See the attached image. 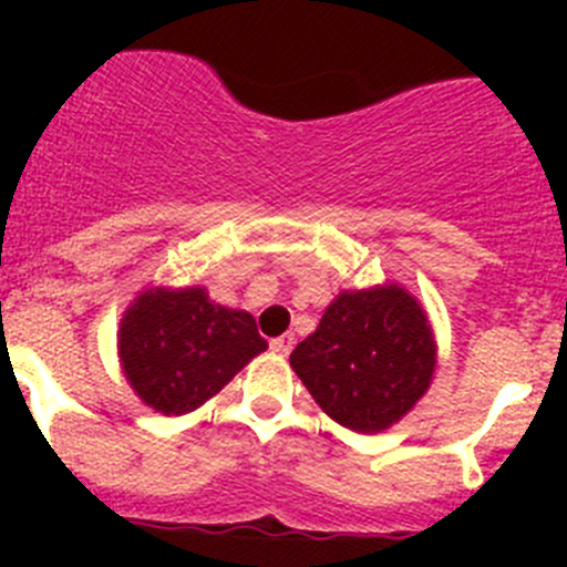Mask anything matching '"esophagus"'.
I'll return each mask as SVG.
<instances>
[{"instance_id": "1", "label": "esophagus", "mask_w": 567, "mask_h": 567, "mask_svg": "<svg viewBox=\"0 0 567 567\" xmlns=\"http://www.w3.org/2000/svg\"><path fill=\"white\" fill-rule=\"evenodd\" d=\"M272 352L275 354H280V358H287L289 352H292V346H295V334L292 332H287V334H280V338H275L272 343Z\"/></svg>"}]
</instances>
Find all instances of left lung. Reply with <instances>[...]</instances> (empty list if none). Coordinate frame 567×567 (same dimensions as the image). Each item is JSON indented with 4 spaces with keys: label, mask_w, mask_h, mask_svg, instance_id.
Returning <instances> with one entry per match:
<instances>
[{
    "label": "left lung",
    "mask_w": 567,
    "mask_h": 567,
    "mask_svg": "<svg viewBox=\"0 0 567 567\" xmlns=\"http://www.w3.org/2000/svg\"><path fill=\"white\" fill-rule=\"evenodd\" d=\"M289 363L334 423L378 434L429 392L437 340L423 303L400 284L343 289Z\"/></svg>",
    "instance_id": "8db88e82"
}]
</instances>
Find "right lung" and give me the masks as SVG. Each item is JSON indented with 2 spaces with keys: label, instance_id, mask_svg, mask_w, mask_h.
<instances>
[{
  "label": "right lung",
  "instance_id": "obj_1",
  "mask_svg": "<svg viewBox=\"0 0 567 567\" xmlns=\"http://www.w3.org/2000/svg\"><path fill=\"white\" fill-rule=\"evenodd\" d=\"M264 349L252 315L215 303L204 287H147L118 323L124 378L164 417L195 412Z\"/></svg>",
  "mask_w": 567,
  "mask_h": 567
}]
</instances>
